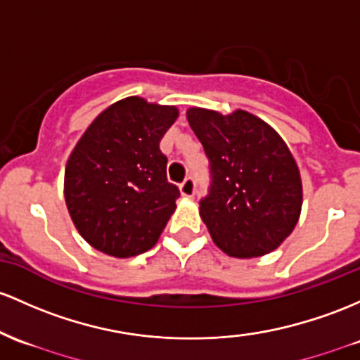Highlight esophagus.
I'll return each instance as SVG.
<instances>
[{
    "label": "esophagus",
    "instance_id": "esophagus-1",
    "mask_svg": "<svg viewBox=\"0 0 360 360\" xmlns=\"http://www.w3.org/2000/svg\"><path fill=\"white\" fill-rule=\"evenodd\" d=\"M179 191L184 198H191V196L195 195V179H193V177H186V179L181 183Z\"/></svg>",
    "mask_w": 360,
    "mask_h": 360
}]
</instances>
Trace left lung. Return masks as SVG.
Segmentation results:
<instances>
[{"mask_svg":"<svg viewBox=\"0 0 360 360\" xmlns=\"http://www.w3.org/2000/svg\"><path fill=\"white\" fill-rule=\"evenodd\" d=\"M210 160V195L200 217L213 243L232 258H258L283 243L299 222L302 181L282 136L248 110H186Z\"/></svg>","mask_w":360,"mask_h":360,"instance_id":"left-lung-1","label":"left lung"}]
</instances>
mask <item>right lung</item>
<instances>
[{
  "instance_id": "right-lung-1",
  "label": "right lung",
  "mask_w": 360,
  "mask_h": 360,
  "mask_svg": "<svg viewBox=\"0 0 360 360\" xmlns=\"http://www.w3.org/2000/svg\"><path fill=\"white\" fill-rule=\"evenodd\" d=\"M179 116L176 105L141 97L114 102L90 122L65 169V201L80 236L114 258L155 246L176 210L160 140Z\"/></svg>"
}]
</instances>
